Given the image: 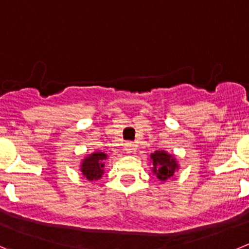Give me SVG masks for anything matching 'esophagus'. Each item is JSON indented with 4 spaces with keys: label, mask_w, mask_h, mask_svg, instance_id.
I'll return each mask as SVG.
<instances>
[{
    "label": "esophagus",
    "mask_w": 249,
    "mask_h": 249,
    "mask_svg": "<svg viewBox=\"0 0 249 249\" xmlns=\"http://www.w3.org/2000/svg\"><path fill=\"white\" fill-rule=\"evenodd\" d=\"M124 150L127 152V154H131L135 150V144L134 142H125Z\"/></svg>",
    "instance_id": "34e87169"
}]
</instances>
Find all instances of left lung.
<instances>
[{
	"label": "left lung",
	"mask_w": 249,
	"mask_h": 249,
	"mask_svg": "<svg viewBox=\"0 0 249 249\" xmlns=\"http://www.w3.org/2000/svg\"><path fill=\"white\" fill-rule=\"evenodd\" d=\"M150 159L152 161V172L156 175V178L160 181H166L167 178H171L175 172L178 171V163L175 156L167 154L163 150L152 152Z\"/></svg>",
	"instance_id": "8db88e82"
}]
</instances>
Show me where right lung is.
I'll list each match as a JSON object with an SVG mask.
<instances>
[{"label": "right lung", "instance_id": "1", "mask_svg": "<svg viewBox=\"0 0 249 249\" xmlns=\"http://www.w3.org/2000/svg\"><path fill=\"white\" fill-rule=\"evenodd\" d=\"M108 159V155L104 152H93L89 156L84 158L80 165V171L87 180H99L104 174L105 160Z\"/></svg>", "mask_w": 249, "mask_h": 249}]
</instances>
